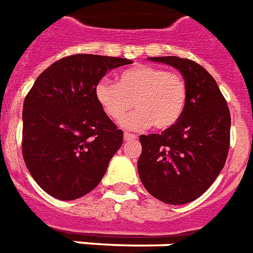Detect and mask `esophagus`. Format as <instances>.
Masks as SVG:
<instances>
[{
    "instance_id": "obj_1",
    "label": "esophagus",
    "mask_w": 253,
    "mask_h": 253,
    "mask_svg": "<svg viewBox=\"0 0 253 253\" xmlns=\"http://www.w3.org/2000/svg\"><path fill=\"white\" fill-rule=\"evenodd\" d=\"M135 138L136 136L134 135V134H130V132H125V134H123V139H125V141H134Z\"/></svg>"
}]
</instances>
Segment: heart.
Instances as JSON below:
<instances>
[{"label": "heart", "mask_w": 253, "mask_h": 253, "mask_svg": "<svg viewBox=\"0 0 253 253\" xmlns=\"http://www.w3.org/2000/svg\"><path fill=\"white\" fill-rule=\"evenodd\" d=\"M95 98L112 121L119 122L131 107L136 108L123 121L131 130L150 127L166 130L182 115L188 99V85L177 72L138 65L123 71L118 83L100 80L95 87Z\"/></svg>", "instance_id": "heart-1"}]
</instances>
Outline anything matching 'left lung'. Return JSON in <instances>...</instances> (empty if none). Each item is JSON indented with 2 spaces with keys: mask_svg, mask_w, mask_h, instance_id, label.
<instances>
[{
  "mask_svg": "<svg viewBox=\"0 0 253 253\" xmlns=\"http://www.w3.org/2000/svg\"><path fill=\"white\" fill-rule=\"evenodd\" d=\"M150 60L178 69L188 85V99L174 126L139 136L138 173L153 197L171 205L188 204L207 192L225 165L231 114L216 80L196 61L177 56Z\"/></svg>",
  "mask_w": 253,
  "mask_h": 253,
  "instance_id": "8db88e82",
  "label": "left lung"
}]
</instances>
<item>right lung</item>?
Masks as SVG:
<instances>
[{
  "instance_id": "obj_1",
  "label": "right lung",
  "mask_w": 253,
  "mask_h": 253,
  "mask_svg": "<svg viewBox=\"0 0 253 253\" xmlns=\"http://www.w3.org/2000/svg\"><path fill=\"white\" fill-rule=\"evenodd\" d=\"M131 60L71 55L39 76L24 100L22 155L44 192L63 201L98 186L123 131L103 111L95 87L108 71Z\"/></svg>"
}]
</instances>
